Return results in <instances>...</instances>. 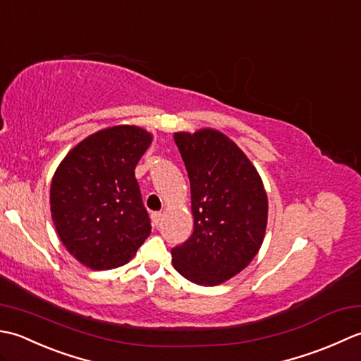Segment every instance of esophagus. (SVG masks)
<instances>
[{
  "instance_id": "esophagus-1",
  "label": "esophagus",
  "mask_w": 361,
  "mask_h": 361,
  "mask_svg": "<svg viewBox=\"0 0 361 361\" xmlns=\"http://www.w3.org/2000/svg\"><path fill=\"white\" fill-rule=\"evenodd\" d=\"M161 216H164V213L161 212H154L151 213V221L154 226H159L160 221H161Z\"/></svg>"
}]
</instances>
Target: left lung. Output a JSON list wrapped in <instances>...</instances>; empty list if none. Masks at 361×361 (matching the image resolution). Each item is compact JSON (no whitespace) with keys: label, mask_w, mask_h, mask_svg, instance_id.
Listing matches in <instances>:
<instances>
[{"label":"left lung","mask_w":361,"mask_h":361,"mask_svg":"<svg viewBox=\"0 0 361 361\" xmlns=\"http://www.w3.org/2000/svg\"><path fill=\"white\" fill-rule=\"evenodd\" d=\"M185 164L195 229L171 249L173 267L187 281L213 286L245 269L264 238L268 196L259 171L216 129L176 132Z\"/></svg>","instance_id":"8db88e82"}]
</instances>
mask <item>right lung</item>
<instances>
[{"label": "right lung", "mask_w": 361, "mask_h": 361, "mask_svg": "<svg viewBox=\"0 0 361 361\" xmlns=\"http://www.w3.org/2000/svg\"><path fill=\"white\" fill-rule=\"evenodd\" d=\"M151 143V132L118 124L84 138L57 166L51 218L63 246L84 267H123L149 237L135 166Z\"/></svg>", "instance_id": "obj_1"}]
</instances>
